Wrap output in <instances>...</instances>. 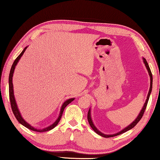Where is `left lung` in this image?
<instances>
[{"instance_id": "obj_1", "label": "left lung", "mask_w": 160, "mask_h": 160, "mask_svg": "<svg viewBox=\"0 0 160 160\" xmlns=\"http://www.w3.org/2000/svg\"><path fill=\"white\" fill-rule=\"evenodd\" d=\"M143 61H144V63H145V65L146 68H147L148 71V72H149V75H150V90H149V92H148V94L147 99H146L144 106H143L142 109V110H141V112H140L138 116V117L136 118V119H135V120L131 124V125H129L128 127H126V128H124V129L122 130V131H121L118 132V133H116V134H113V135H104V133H102V132H101L99 131H98V130H97V128H96V127L94 126V125L93 123H92V119H91L90 110H89L88 113V122H89V123H90L91 128H92V129L94 130V131L95 132H97V134H99V135H101V136L104 137V138H111V137L116 136V135H118L122 134V133H123V132L128 131H129V130H131V128H133V127H135V126L137 125V123L139 122L140 119L142 118L143 114H144V112H145V111L146 107H147L148 100H149V98H150V93H151V92H152V75L151 70H150V67H149V65H148V63L147 61H146L145 58H143Z\"/></svg>"}]
</instances>
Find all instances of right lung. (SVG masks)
I'll list each match as a JSON object with an SVG mask.
<instances>
[{
	"label": "right lung",
	"mask_w": 160,
	"mask_h": 160,
	"mask_svg": "<svg viewBox=\"0 0 160 160\" xmlns=\"http://www.w3.org/2000/svg\"><path fill=\"white\" fill-rule=\"evenodd\" d=\"M28 47H25L24 48V50L22 51L21 53L19 55L16 59L14 61V63H13L12 66L11 67V69H10V74H9V97H10V105H11V108H12V111L13 113H14V115L15 116V118L18 121L19 123H20L22 125H23L24 126H25L26 128H28L29 129L32 130V131H37V132H45V131H50V130L53 129L54 127H56L57 126V124L58 123L59 121L61 120V118L62 116V114H63V110L66 107V106L68 104H69L70 102H72L74 100V98H72V99H69L66 100V102L63 103V104L62 105V107H61V112H60V115H59L58 118L57 120H56L55 122H54L52 125H51L50 126L47 127V128H45L44 129H42V130H39V129H36L34 127H32L31 125H29V123H28L26 122V121L24 120L22 118V117L21 116V114L20 112H19L18 110V108L17 106V104H16V102H15V97H14V93H13V85H12V75H13V72H14V70H15V66L17 65L18 62L20 60V58H21V56L23 55L24 52H25L26 48Z\"/></svg>",
	"instance_id": "obj_1"
}]
</instances>
